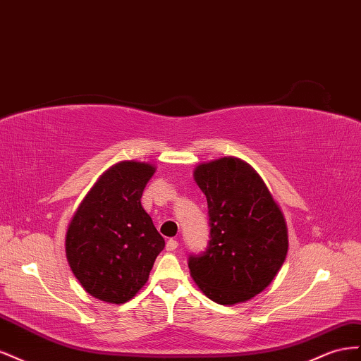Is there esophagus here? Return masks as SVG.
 <instances>
[{"label":"esophagus","mask_w":361,"mask_h":361,"mask_svg":"<svg viewBox=\"0 0 361 361\" xmlns=\"http://www.w3.org/2000/svg\"><path fill=\"white\" fill-rule=\"evenodd\" d=\"M177 248H178V242L175 239H169L166 242V251H175Z\"/></svg>","instance_id":"obj_1"}]
</instances>
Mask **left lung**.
<instances>
[{
	"label": "left lung",
	"instance_id": "obj_1",
	"mask_svg": "<svg viewBox=\"0 0 361 361\" xmlns=\"http://www.w3.org/2000/svg\"><path fill=\"white\" fill-rule=\"evenodd\" d=\"M193 177L207 198L210 240L204 252L189 257L190 275L214 302L248 301L286 260L284 216L260 175L240 159L202 163Z\"/></svg>",
	"mask_w": 361,
	"mask_h": 361
}]
</instances>
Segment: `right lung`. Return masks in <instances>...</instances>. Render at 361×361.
<instances>
[{
  "instance_id": "obj_1",
  "label": "right lung",
  "mask_w": 361,
  "mask_h": 361,
  "mask_svg": "<svg viewBox=\"0 0 361 361\" xmlns=\"http://www.w3.org/2000/svg\"><path fill=\"white\" fill-rule=\"evenodd\" d=\"M154 172L149 163H116L98 178L68 226V263L83 289L99 301H130L164 248L140 204Z\"/></svg>"
}]
</instances>
